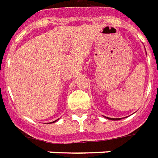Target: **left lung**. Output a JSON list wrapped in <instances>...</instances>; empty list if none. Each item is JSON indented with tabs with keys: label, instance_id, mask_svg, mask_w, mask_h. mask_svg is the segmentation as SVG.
<instances>
[{
	"label": "left lung",
	"instance_id": "1",
	"mask_svg": "<svg viewBox=\"0 0 158 158\" xmlns=\"http://www.w3.org/2000/svg\"><path fill=\"white\" fill-rule=\"evenodd\" d=\"M106 119H109V120H120V119H118V118H109V117H106Z\"/></svg>",
	"mask_w": 158,
	"mask_h": 158
}]
</instances>
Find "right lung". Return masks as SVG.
<instances>
[{
    "label": "right lung",
    "mask_w": 158,
    "mask_h": 158,
    "mask_svg": "<svg viewBox=\"0 0 158 158\" xmlns=\"http://www.w3.org/2000/svg\"><path fill=\"white\" fill-rule=\"evenodd\" d=\"M57 120H55V121H53V122H51V123H54V122H56V121H57Z\"/></svg>",
    "instance_id": "add662e5"
}]
</instances>
